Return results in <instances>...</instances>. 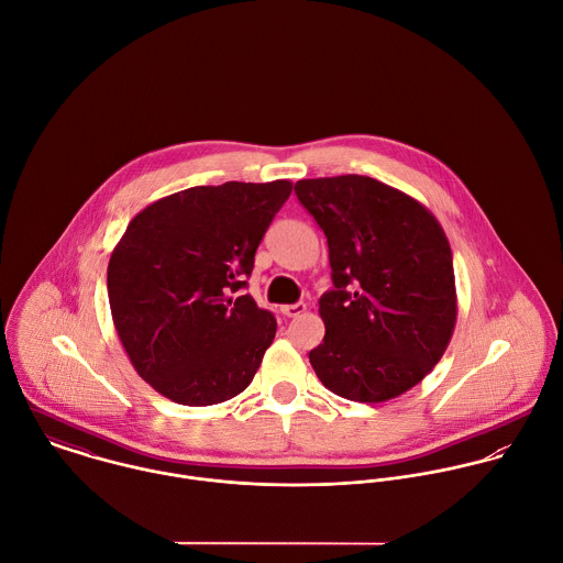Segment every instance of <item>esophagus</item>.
I'll return each mask as SVG.
<instances>
[{"label": "esophagus", "instance_id": "obj_1", "mask_svg": "<svg viewBox=\"0 0 563 563\" xmlns=\"http://www.w3.org/2000/svg\"><path fill=\"white\" fill-rule=\"evenodd\" d=\"M279 312H282L284 317L292 319V317H299L301 312H306V303H290V306H282V308H279Z\"/></svg>", "mask_w": 563, "mask_h": 563}]
</instances>
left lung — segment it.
<instances>
[{"instance_id":"8db88e82","label":"left lung","mask_w":563,"mask_h":563,"mask_svg":"<svg viewBox=\"0 0 563 563\" xmlns=\"http://www.w3.org/2000/svg\"><path fill=\"white\" fill-rule=\"evenodd\" d=\"M295 192L327 236L333 279L310 364L342 399H397L433 371L455 329L446 234L420 201L366 175L301 179Z\"/></svg>"}]
</instances>
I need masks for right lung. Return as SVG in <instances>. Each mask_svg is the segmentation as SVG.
Segmentation results:
<instances>
[{
	"instance_id": "right-lung-1",
	"label": "right lung",
	"mask_w": 563,
	"mask_h": 563,
	"mask_svg": "<svg viewBox=\"0 0 563 563\" xmlns=\"http://www.w3.org/2000/svg\"><path fill=\"white\" fill-rule=\"evenodd\" d=\"M292 181H225L141 210L108 262L114 329L134 371L179 405L230 401L251 384L277 322L246 286Z\"/></svg>"
}]
</instances>
